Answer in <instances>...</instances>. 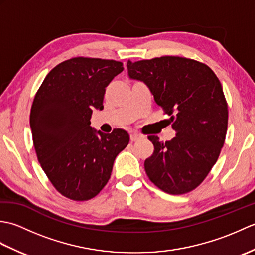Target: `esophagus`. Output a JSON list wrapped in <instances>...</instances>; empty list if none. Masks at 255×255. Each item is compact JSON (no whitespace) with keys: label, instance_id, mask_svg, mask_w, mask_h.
Here are the masks:
<instances>
[{"label":"esophagus","instance_id":"1","mask_svg":"<svg viewBox=\"0 0 255 255\" xmlns=\"http://www.w3.org/2000/svg\"><path fill=\"white\" fill-rule=\"evenodd\" d=\"M141 138H142L141 134H139V133H137V132H132V133L130 134V140H131L132 142L138 141V140H140Z\"/></svg>","mask_w":255,"mask_h":255}]
</instances>
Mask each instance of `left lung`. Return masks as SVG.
I'll list each match as a JSON object with an SVG mask.
<instances>
[{"mask_svg":"<svg viewBox=\"0 0 255 255\" xmlns=\"http://www.w3.org/2000/svg\"><path fill=\"white\" fill-rule=\"evenodd\" d=\"M127 69L129 79L148 86L176 131L165 142L149 137L154 152L144 161L145 173L167 194L193 191L208 175L225 142L228 106L220 81L206 64L182 57L128 61Z\"/></svg>","mask_w":255,"mask_h":255,"instance_id":"obj_1","label":"left lung"}]
</instances>
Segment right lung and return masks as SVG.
Masks as SVG:
<instances>
[{
    "mask_svg": "<svg viewBox=\"0 0 255 255\" xmlns=\"http://www.w3.org/2000/svg\"><path fill=\"white\" fill-rule=\"evenodd\" d=\"M123 70L115 60L72 58L47 74L32 102L30 128L38 161L57 191L70 199L96 196L129 142L123 129L103 133L91 127L94 108H104L105 88Z\"/></svg>",
    "mask_w": 255,
    "mask_h": 255,
    "instance_id": "obj_1",
    "label": "right lung"
}]
</instances>
